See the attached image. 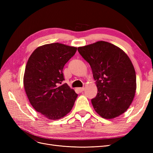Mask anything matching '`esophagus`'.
<instances>
[{"instance_id":"obj_1","label":"esophagus","mask_w":153,"mask_h":153,"mask_svg":"<svg viewBox=\"0 0 153 153\" xmlns=\"http://www.w3.org/2000/svg\"><path fill=\"white\" fill-rule=\"evenodd\" d=\"M84 89H85L84 87H78V90L80 92H82V91H84Z\"/></svg>"}]
</instances>
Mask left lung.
Wrapping results in <instances>:
<instances>
[{"label": "left lung", "mask_w": 153, "mask_h": 153, "mask_svg": "<svg viewBox=\"0 0 153 153\" xmlns=\"http://www.w3.org/2000/svg\"><path fill=\"white\" fill-rule=\"evenodd\" d=\"M78 51L90 64L96 80L98 93L91 100L96 112L105 119L126 112L136 90V73L128 55L103 41L78 47Z\"/></svg>", "instance_id": "1"}]
</instances>
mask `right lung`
I'll return each instance as SVG.
<instances>
[{
    "mask_svg": "<svg viewBox=\"0 0 153 153\" xmlns=\"http://www.w3.org/2000/svg\"><path fill=\"white\" fill-rule=\"evenodd\" d=\"M76 48L55 43L41 46L31 54L25 67L24 84L33 108L49 119L70 112L78 94L64 80L63 68Z\"/></svg>",
    "mask_w": 153,
    "mask_h": 153,
    "instance_id": "right-lung-1",
    "label": "right lung"
}]
</instances>
